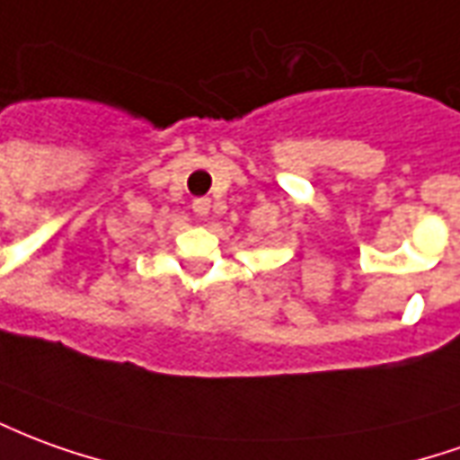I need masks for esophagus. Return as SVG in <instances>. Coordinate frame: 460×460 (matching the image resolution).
Instances as JSON below:
<instances>
[{
    "label": "esophagus",
    "mask_w": 460,
    "mask_h": 460,
    "mask_svg": "<svg viewBox=\"0 0 460 460\" xmlns=\"http://www.w3.org/2000/svg\"><path fill=\"white\" fill-rule=\"evenodd\" d=\"M208 207H211V199L208 197H199L191 201V208H194V214H197V217H207Z\"/></svg>",
    "instance_id": "1"
}]
</instances>
